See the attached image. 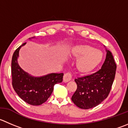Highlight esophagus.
I'll return each instance as SVG.
<instances>
[{
	"label": "esophagus",
	"instance_id": "34e87169",
	"mask_svg": "<svg viewBox=\"0 0 128 128\" xmlns=\"http://www.w3.org/2000/svg\"><path fill=\"white\" fill-rule=\"evenodd\" d=\"M72 79V74L70 72H67L66 73L63 77V81L64 82H67L69 81Z\"/></svg>",
	"mask_w": 128,
	"mask_h": 128
}]
</instances>
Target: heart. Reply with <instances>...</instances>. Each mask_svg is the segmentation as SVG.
<instances>
[{
  "instance_id": "heart-1",
  "label": "heart",
  "mask_w": 128,
  "mask_h": 128,
  "mask_svg": "<svg viewBox=\"0 0 128 128\" xmlns=\"http://www.w3.org/2000/svg\"><path fill=\"white\" fill-rule=\"evenodd\" d=\"M72 55L79 59L76 64V70L81 75H86L94 70L103 59L102 52L89 44L76 46L72 49Z\"/></svg>"
}]
</instances>
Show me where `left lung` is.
<instances>
[{"label":"left lung","mask_w":128,"mask_h":128,"mask_svg":"<svg viewBox=\"0 0 128 128\" xmlns=\"http://www.w3.org/2000/svg\"><path fill=\"white\" fill-rule=\"evenodd\" d=\"M101 69L90 75L76 79L77 89L72 101L79 108L88 110L101 104L108 96L115 78L116 64L110 50Z\"/></svg>","instance_id":"8db88e82"}]
</instances>
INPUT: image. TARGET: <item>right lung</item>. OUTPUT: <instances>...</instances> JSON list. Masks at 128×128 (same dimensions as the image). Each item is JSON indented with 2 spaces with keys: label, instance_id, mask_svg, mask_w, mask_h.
Segmentation results:
<instances>
[{
  "label": "right lung",
  "instance_id": "obj_1",
  "mask_svg": "<svg viewBox=\"0 0 128 128\" xmlns=\"http://www.w3.org/2000/svg\"><path fill=\"white\" fill-rule=\"evenodd\" d=\"M18 47L12 56L11 63L12 86L18 96L25 102L33 106H38L48 100L56 84L61 82L64 74L52 73L44 76L33 77L22 70L17 62Z\"/></svg>",
  "mask_w": 128,
  "mask_h": 128
}]
</instances>
